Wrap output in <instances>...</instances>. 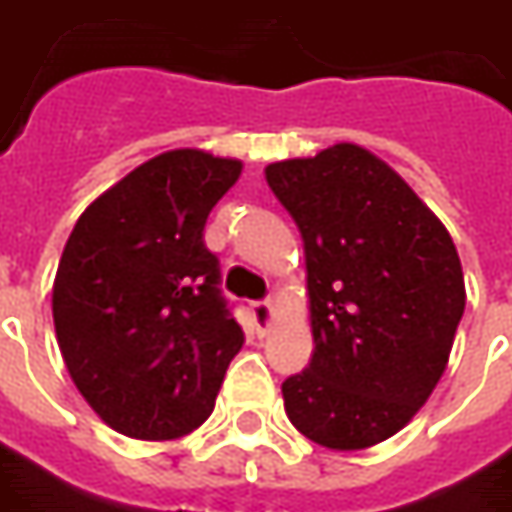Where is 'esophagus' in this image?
<instances>
[{
	"instance_id": "esophagus-1",
	"label": "esophagus",
	"mask_w": 512,
	"mask_h": 512,
	"mask_svg": "<svg viewBox=\"0 0 512 512\" xmlns=\"http://www.w3.org/2000/svg\"><path fill=\"white\" fill-rule=\"evenodd\" d=\"M249 313H252V321H255L257 332L271 330V324H274V318H277V310H274V302H271V299H266V302H252Z\"/></svg>"
}]
</instances>
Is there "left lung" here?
I'll use <instances>...</instances> for the list:
<instances>
[{"label": "left lung", "mask_w": 512, "mask_h": 512, "mask_svg": "<svg viewBox=\"0 0 512 512\" xmlns=\"http://www.w3.org/2000/svg\"><path fill=\"white\" fill-rule=\"evenodd\" d=\"M305 241L313 357L282 382L291 424L357 452L416 416L446 371L466 282L455 241L396 171L357 144L266 166Z\"/></svg>", "instance_id": "left-lung-1"}]
</instances>
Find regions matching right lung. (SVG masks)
I'll use <instances>...</instances> for the list:
<instances>
[{"instance_id": "add662e5", "label": "right lung", "mask_w": 512, "mask_h": 512, "mask_svg": "<svg viewBox=\"0 0 512 512\" xmlns=\"http://www.w3.org/2000/svg\"><path fill=\"white\" fill-rule=\"evenodd\" d=\"M244 163L171 149L85 207L55 285L57 346L107 427L174 441L213 413L244 330L219 291L205 221Z\"/></svg>"}]
</instances>
